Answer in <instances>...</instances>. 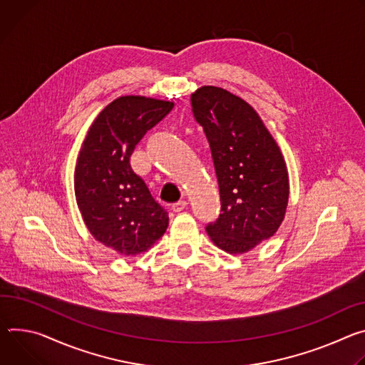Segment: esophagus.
<instances>
[{
    "instance_id": "obj_1",
    "label": "esophagus",
    "mask_w": 365,
    "mask_h": 365,
    "mask_svg": "<svg viewBox=\"0 0 365 365\" xmlns=\"http://www.w3.org/2000/svg\"><path fill=\"white\" fill-rule=\"evenodd\" d=\"M185 207H187V201H184V200H181V201H178V203H174V205L171 206V209H173L175 213L182 212Z\"/></svg>"
}]
</instances>
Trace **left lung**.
I'll use <instances>...</instances> for the list:
<instances>
[{"mask_svg": "<svg viewBox=\"0 0 365 365\" xmlns=\"http://www.w3.org/2000/svg\"><path fill=\"white\" fill-rule=\"evenodd\" d=\"M191 106L209 140L220 191L222 215L207 225V235L227 254H247L284 220L290 194L284 156L254 107L227 90L200 87Z\"/></svg>", "mask_w": 365, "mask_h": 365, "instance_id": "1", "label": "left lung"}]
</instances>
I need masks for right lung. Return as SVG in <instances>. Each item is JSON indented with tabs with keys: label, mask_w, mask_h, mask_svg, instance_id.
I'll return each mask as SVG.
<instances>
[{
	"label": "right lung",
	"mask_w": 365,
	"mask_h": 365,
	"mask_svg": "<svg viewBox=\"0 0 365 365\" xmlns=\"http://www.w3.org/2000/svg\"><path fill=\"white\" fill-rule=\"evenodd\" d=\"M173 107L145 96L118 97L96 117L78 153L73 188L81 216L94 239L120 255L146 252L168 227V213L129 159Z\"/></svg>",
	"instance_id": "add662e5"
}]
</instances>
